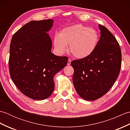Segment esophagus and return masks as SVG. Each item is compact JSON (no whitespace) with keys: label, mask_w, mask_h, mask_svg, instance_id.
Returning a JSON list of instances; mask_svg holds the SVG:
<instances>
[{"label":"esophagus","mask_w":130,"mask_h":130,"mask_svg":"<svg viewBox=\"0 0 130 130\" xmlns=\"http://www.w3.org/2000/svg\"><path fill=\"white\" fill-rule=\"evenodd\" d=\"M71 63V60L70 59H69L68 60V63H67V65H70Z\"/></svg>","instance_id":"1"}]
</instances>
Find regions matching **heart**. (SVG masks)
I'll return each instance as SVG.
<instances>
[{"mask_svg":"<svg viewBox=\"0 0 130 130\" xmlns=\"http://www.w3.org/2000/svg\"><path fill=\"white\" fill-rule=\"evenodd\" d=\"M99 35L94 29L81 24H77L63 28L54 38V46L58 54L67 50L77 59H83L92 54L96 47Z\"/></svg>","mask_w":130,"mask_h":130,"instance_id":"obj_1","label":"heart"}]
</instances>
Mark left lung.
<instances>
[{
  "label": "left lung",
  "mask_w": 130,
  "mask_h": 130,
  "mask_svg": "<svg viewBox=\"0 0 130 130\" xmlns=\"http://www.w3.org/2000/svg\"><path fill=\"white\" fill-rule=\"evenodd\" d=\"M101 37L89 56L71 62L74 68V86L79 96L87 101L102 97L114 84L121 67L119 43L106 27L99 24Z\"/></svg>",
  "instance_id": "1"
}]
</instances>
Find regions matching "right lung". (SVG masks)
<instances>
[{
	"mask_svg": "<svg viewBox=\"0 0 130 130\" xmlns=\"http://www.w3.org/2000/svg\"><path fill=\"white\" fill-rule=\"evenodd\" d=\"M54 21H32L13 35L10 45L9 73L23 94L35 100L49 97L55 87L54 76L67 65L68 57L51 52L47 32Z\"/></svg>",
	"mask_w": 130,
	"mask_h": 130,
	"instance_id": "add662e5",
	"label": "right lung"
}]
</instances>
